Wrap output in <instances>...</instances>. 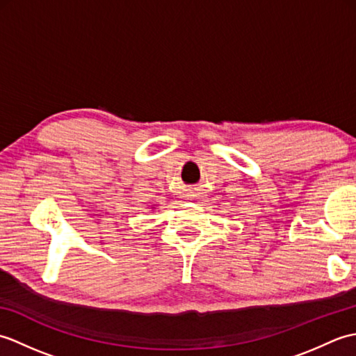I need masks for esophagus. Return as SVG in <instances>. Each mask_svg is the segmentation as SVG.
I'll list each match as a JSON object with an SVG mask.
<instances>
[{
  "mask_svg": "<svg viewBox=\"0 0 356 356\" xmlns=\"http://www.w3.org/2000/svg\"><path fill=\"white\" fill-rule=\"evenodd\" d=\"M188 197H190V199H195V197H197V194H195L194 191H188Z\"/></svg>",
  "mask_w": 356,
  "mask_h": 356,
  "instance_id": "1",
  "label": "esophagus"
}]
</instances>
